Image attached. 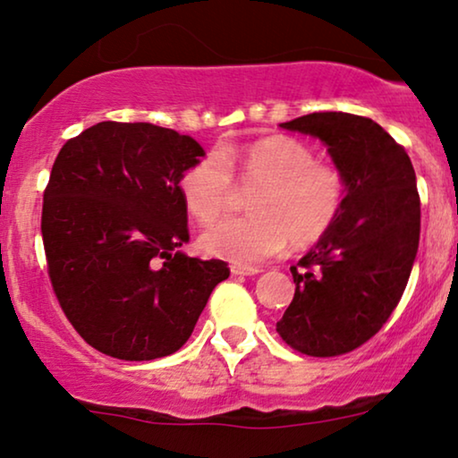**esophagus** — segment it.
Listing matches in <instances>:
<instances>
[{
    "label": "esophagus",
    "instance_id": "esophagus-1",
    "mask_svg": "<svg viewBox=\"0 0 458 458\" xmlns=\"http://www.w3.org/2000/svg\"><path fill=\"white\" fill-rule=\"evenodd\" d=\"M231 273L242 275V277H252V275H259V267H243V265H231Z\"/></svg>",
    "mask_w": 458,
    "mask_h": 458
}]
</instances>
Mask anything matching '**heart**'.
<instances>
[{"label": "heart", "instance_id": "heart-1", "mask_svg": "<svg viewBox=\"0 0 458 458\" xmlns=\"http://www.w3.org/2000/svg\"><path fill=\"white\" fill-rule=\"evenodd\" d=\"M233 171L250 196L248 216H227L202 233V246L218 259L254 265L293 248L317 243L340 216L348 183L340 168L315 162V152L292 137L275 135L240 152H212L181 177V196L199 223L215 221L233 199Z\"/></svg>", "mask_w": 458, "mask_h": 458}]
</instances>
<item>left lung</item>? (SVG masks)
<instances>
[{"mask_svg":"<svg viewBox=\"0 0 458 458\" xmlns=\"http://www.w3.org/2000/svg\"><path fill=\"white\" fill-rule=\"evenodd\" d=\"M281 127L321 140L348 193L334 227L292 267L296 293L277 334L309 356L352 352L384 327L409 284L421 231L415 168L371 118L312 112Z\"/></svg>","mask_w":458,"mask_h":458,"instance_id":"left-lung-1","label":"left lung"}]
</instances>
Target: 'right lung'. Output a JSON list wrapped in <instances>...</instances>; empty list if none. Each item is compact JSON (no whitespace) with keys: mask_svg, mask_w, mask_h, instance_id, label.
I'll use <instances>...</instances> for the list:
<instances>
[{"mask_svg":"<svg viewBox=\"0 0 458 458\" xmlns=\"http://www.w3.org/2000/svg\"><path fill=\"white\" fill-rule=\"evenodd\" d=\"M204 156L190 135L106 121L62 146L43 193L41 235L55 298L79 335L121 360L190 340L223 260L190 259L181 177Z\"/></svg>","mask_w":458,"mask_h":458,"instance_id":"obj_1","label":"right lung"}]
</instances>
